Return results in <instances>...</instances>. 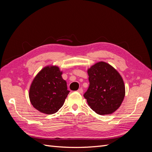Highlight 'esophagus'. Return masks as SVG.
Returning a JSON list of instances; mask_svg holds the SVG:
<instances>
[{"label":"esophagus","instance_id":"obj_1","mask_svg":"<svg viewBox=\"0 0 152 152\" xmlns=\"http://www.w3.org/2000/svg\"><path fill=\"white\" fill-rule=\"evenodd\" d=\"M77 92H78V93H79L82 94V93H83V89H82V88H80V89H78Z\"/></svg>","mask_w":152,"mask_h":152}]
</instances>
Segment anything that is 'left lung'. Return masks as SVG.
Wrapping results in <instances>:
<instances>
[{
	"label": "left lung",
	"instance_id": "1",
	"mask_svg": "<svg viewBox=\"0 0 152 152\" xmlns=\"http://www.w3.org/2000/svg\"><path fill=\"white\" fill-rule=\"evenodd\" d=\"M89 86L84 94L92 110L99 115H108L120 107L125 86L121 75L108 63L100 61L87 70Z\"/></svg>",
	"mask_w": 152,
	"mask_h": 152
}]
</instances>
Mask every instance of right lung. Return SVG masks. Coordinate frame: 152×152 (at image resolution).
<instances>
[{"label": "right lung", "mask_w": 152, "mask_h": 152, "mask_svg": "<svg viewBox=\"0 0 152 152\" xmlns=\"http://www.w3.org/2000/svg\"><path fill=\"white\" fill-rule=\"evenodd\" d=\"M62 72L56 66H48L35 76L30 86L29 98L33 107L41 113L57 112L65 102L70 91Z\"/></svg>", "instance_id": "right-lung-1"}]
</instances>
